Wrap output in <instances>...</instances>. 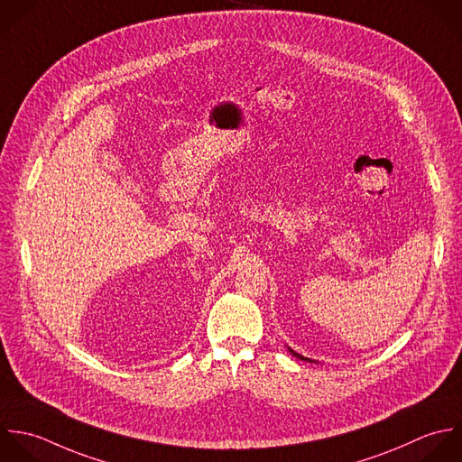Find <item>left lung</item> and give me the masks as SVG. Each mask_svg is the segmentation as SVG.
Listing matches in <instances>:
<instances>
[{
    "mask_svg": "<svg viewBox=\"0 0 462 462\" xmlns=\"http://www.w3.org/2000/svg\"><path fill=\"white\" fill-rule=\"evenodd\" d=\"M291 353H293V351H291ZM293 355H295L297 358H300V360H308V358H302V356H300V355H297V353H293ZM308 362H311V360H308Z\"/></svg>",
    "mask_w": 462,
    "mask_h": 462,
    "instance_id": "8db88e82",
    "label": "left lung"
}]
</instances>
